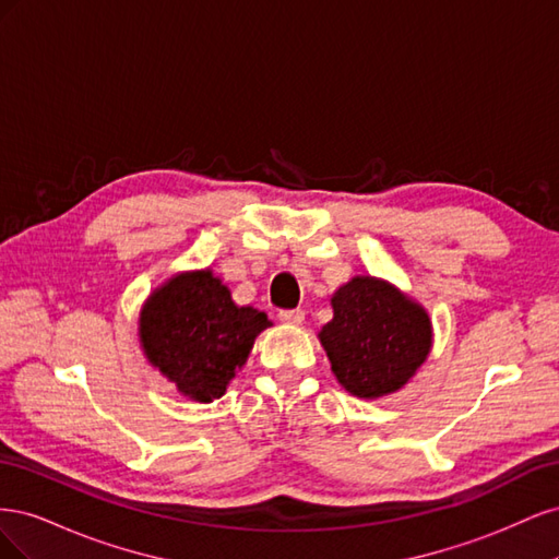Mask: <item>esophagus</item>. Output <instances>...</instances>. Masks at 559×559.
Returning a JSON list of instances; mask_svg holds the SVG:
<instances>
[{"label":"esophagus","instance_id":"obj_1","mask_svg":"<svg viewBox=\"0 0 559 559\" xmlns=\"http://www.w3.org/2000/svg\"><path fill=\"white\" fill-rule=\"evenodd\" d=\"M302 319H306V312L302 310H282L280 312V321H284V324L298 326V324H302Z\"/></svg>","mask_w":559,"mask_h":559}]
</instances>
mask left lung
I'll list each match as a JSON object with an SVG mask.
<instances>
[{
    "instance_id": "8db88e82",
    "label": "left lung",
    "mask_w": 559,
    "mask_h": 559,
    "mask_svg": "<svg viewBox=\"0 0 559 559\" xmlns=\"http://www.w3.org/2000/svg\"><path fill=\"white\" fill-rule=\"evenodd\" d=\"M333 319L319 331L333 376L349 394L380 399L408 382L431 352L427 310L394 284L359 275L331 298Z\"/></svg>"
}]
</instances>
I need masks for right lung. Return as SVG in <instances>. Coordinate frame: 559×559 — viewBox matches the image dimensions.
I'll return each mask as SVG.
<instances>
[{
    "label": "right lung",
    "mask_w": 559,
    "mask_h": 559,
    "mask_svg": "<svg viewBox=\"0 0 559 559\" xmlns=\"http://www.w3.org/2000/svg\"><path fill=\"white\" fill-rule=\"evenodd\" d=\"M267 326L265 312L235 306L212 270H193L148 296L140 312V343L148 364L175 382L179 394L210 403L226 394Z\"/></svg>",
    "instance_id": "1"
}]
</instances>
